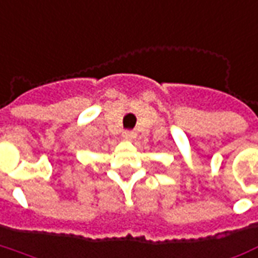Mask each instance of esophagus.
I'll return each instance as SVG.
<instances>
[{
	"label": "esophagus",
	"instance_id": "1",
	"mask_svg": "<svg viewBox=\"0 0 258 258\" xmlns=\"http://www.w3.org/2000/svg\"><path fill=\"white\" fill-rule=\"evenodd\" d=\"M122 136L125 137L126 140H131V139H133V137L136 136V133L133 131H123V133H122Z\"/></svg>",
	"mask_w": 258,
	"mask_h": 258
}]
</instances>
